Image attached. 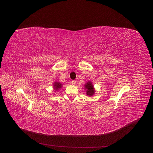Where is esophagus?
Here are the masks:
<instances>
[{
  "label": "esophagus",
  "instance_id": "obj_1",
  "mask_svg": "<svg viewBox=\"0 0 153 153\" xmlns=\"http://www.w3.org/2000/svg\"><path fill=\"white\" fill-rule=\"evenodd\" d=\"M71 84H72L73 85H76V81H75V80H73V81L71 82Z\"/></svg>",
  "mask_w": 153,
  "mask_h": 153
}]
</instances>
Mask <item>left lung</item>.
Returning <instances> with one entry per match:
<instances>
[{
	"label": "left lung",
	"mask_w": 153,
	"mask_h": 153,
	"mask_svg": "<svg viewBox=\"0 0 153 153\" xmlns=\"http://www.w3.org/2000/svg\"><path fill=\"white\" fill-rule=\"evenodd\" d=\"M85 86V90L86 91V94L88 96L91 97L95 94V88L94 87V85H93V83L91 81L87 82Z\"/></svg>",
	"instance_id": "1"
}]
</instances>
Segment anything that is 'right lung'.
<instances>
[{"label": "right lung", "instance_id": "add662e5", "mask_svg": "<svg viewBox=\"0 0 153 153\" xmlns=\"http://www.w3.org/2000/svg\"><path fill=\"white\" fill-rule=\"evenodd\" d=\"M63 84L61 83L60 82H58V81H55L53 84V89L55 91H57L59 90H60L62 87Z\"/></svg>", "mask_w": 153, "mask_h": 153}]
</instances>
